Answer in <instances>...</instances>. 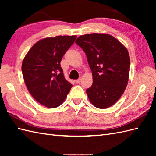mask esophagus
<instances>
[{
  "instance_id": "1",
  "label": "esophagus",
  "mask_w": 156,
  "mask_h": 156,
  "mask_svg": "<svg viewBox=\"0 0 156 156\" xmlns=\"http://www.w3.org/2000/svg\"><path fill=\"white\" fill-rule=\"evenodd\" d=\"M74 82L76 84H79L81 82V78H79V79H78V80H75Z\"/></svg>"
}]
</instances>
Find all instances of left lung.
I'll use <instances>...</instances> for the list:
<instances>
[{
    "instance_id": "left-lung-1",
    "label": "left lung",
    "mask_w": 156,
    "mask_h": 156,
    "mask_svg": "<svg viewBox=\"0 0 156 156\" xmlns=\"http://www.w3.org/2000/svg\"><path fill=\"white\" fill-rule=\"evenodd\" d=\"M76 44L83 49L92 73L93 83L87 89L94 107L107 108L123 94L127 85L130 58L117 39L106 34L81 35Z\"/></svg>"
}]
</instances>
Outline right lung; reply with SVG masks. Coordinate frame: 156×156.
Masks as SVG:
<instances>
[{"instance_id":"obj_1","label":"right lung","mask_w":156,"mask_h":156,"mask_svg":"<svg viewBox=\"0 0 156 156\" xmlns=\"http://www.w3.org/2000/svg\"><path fill=\"white\" fill-rule=\"evenodd\" d=\"M77 37L56 36L39 40L32 46L22 64V73L29 92L48 108L60 105L72 87L64 78L60 62Z\"/></svg>"}]
</instances>
